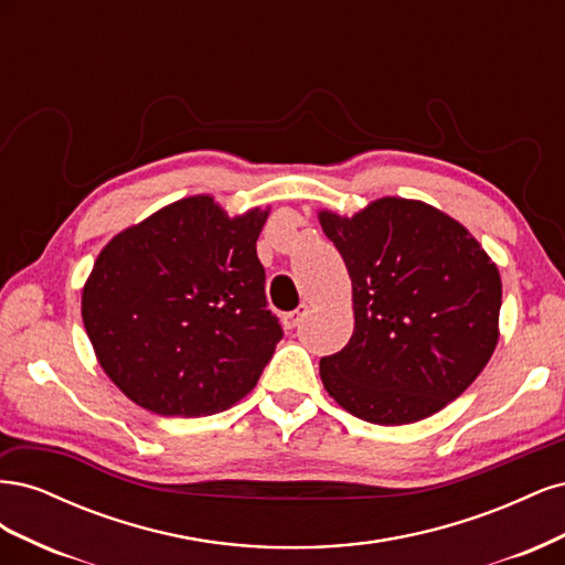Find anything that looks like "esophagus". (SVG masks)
Listing matches in <instances>:
<instances>
[{
    "mask_svg": "<svg viewBox=\"0 0 565 565\" xmlns=\"http://www.w3.org/2000/svg\"><path fill=\"white\" fill-rule=\"evenodd\" d=\"M306 316H309V306L301 303L299 309H295V311H289V313H285V316H282L285 328H287V330H295V328H299V322H301Z\"/></svg>",
    "mask_w": 565,
    "mask_h": 565,
    "instance_id": "obj_1",
    "label": "esophagus"
}]
</instances>
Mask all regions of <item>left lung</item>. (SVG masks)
I'll use <instances>...</instances> for the list:
<instances>
[{
    "mask_svg": "<svg viewBox=\"0 0 565 565\" xmlns=\"http://www.w3.org/2000/svg\"><path fill=\"white\" fill-rule=\"evenodd\" d=\"M320 226L353 285L355 328L320 358L330 396L382 426L431 417L461 396L498 347L500 270L455 218L419 200L382 198Z\"/></svg>",
    "mask_w": 565,
    "mask_h": 565,
    "instance_id": "1",
    "label": "left lung"
}]
</instances>
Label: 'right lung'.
<instances>
[{
	"label": "right lung",
	"instance_id": "obj_1",
	"mask_svg": "<svg viewBox=\"0 0 565 565\" xmlns=\"http://www.w3.org/2000/svg\"><path fill=\"white\" fill-rule=\"evenodd\" d=\"M266 216L231 218L210 195L183 198L98 254L82 320L100 367L136 405L214 415L259 382L282 339L256 256Z\"/></svg>",
	"mask_w": 565,
	"mask_h": 565
}]
</instances>
